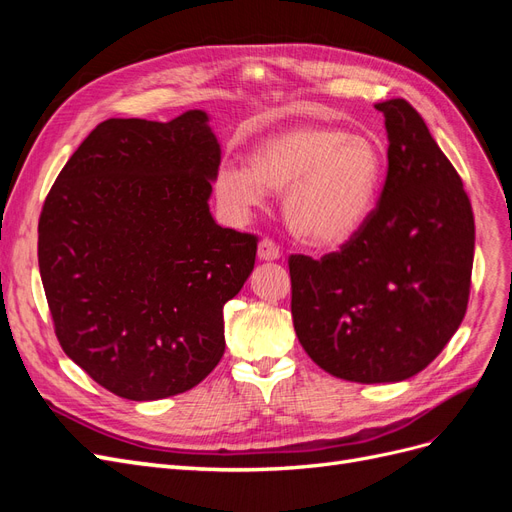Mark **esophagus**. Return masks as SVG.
<instances>
[{
	"mask_svg": "<svg viewBox=\"0 0 512 512\" xmlns=\"http://www.w3.org/2000/svg\"><path fill=\"white\" fill-rule=\"evenodd\" d=\"M282 256L280 245H275L271 239H262L258 243V258L260 260H277Z\"/></svg>",
	"mask_w": 512,
	"mask_h": 512,
	"instance_id": "34e87169",
	"label": "esophagus"
}]
</instances>
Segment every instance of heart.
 <instances>
[{
  "mask_svg": "<svg viewBox=\"0 0 512 512\" xmlns=\"http://www.w3.org/2000/svg\"><path fill=\"white\" fill-rule=\"evenodd\" d=\"M382 168L374 138L331 126H294L256 143L247 168L222 164L215 192L237 213L260 207L265 190L286 192L284 218L292 235L314 247H337L367 222Z\"/></svg>",
  "mask_w": 512,
  "mask_h": 512,
  "instance_id": "1",
  "label": "heart"
}]
</instances>
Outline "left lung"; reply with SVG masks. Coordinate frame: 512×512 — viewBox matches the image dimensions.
Returning <instances> with one entry per match:
<instances>
[{
	"label": "left lung",
	"instance_id": "left-lung-1",
	"mask_svg": "<svg viewBox=\"0 0 512 512\" xmlns=\"http://www.w3.org/2000/svg\"><path fill=\"white\" fill-rule=\"evenodd\" d=\"M389 170L376 209L339 252L288 258L292 322L335 378L399 382L423 371L466 316L474 215L453 164L404 98L376 104Z\"/></svg>",
	"mask_w": 512,
	"mask_h": 512
}]
</instances>
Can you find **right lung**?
I'll use <instances>...</instances> for the list:
<instances>
[{
    "instance_id": "obj_1",
    "label": "right lung",
    "mask_w": 512,
    "mask_h": 512,
    "mask_svg": "<svg viewBox=\"0 0 512 512\" xmlns=\"http://www.w3.org/2000/svg\"><path fill=\"white\" fill-rule=\"evenodd\" d=\"M205 111L106 119L44 200L38 265L61 348L106 391L153 401L220 363L224 303L243 288L256 235L209 211L220 143Z\"/></svg>"
}]
</instances>
